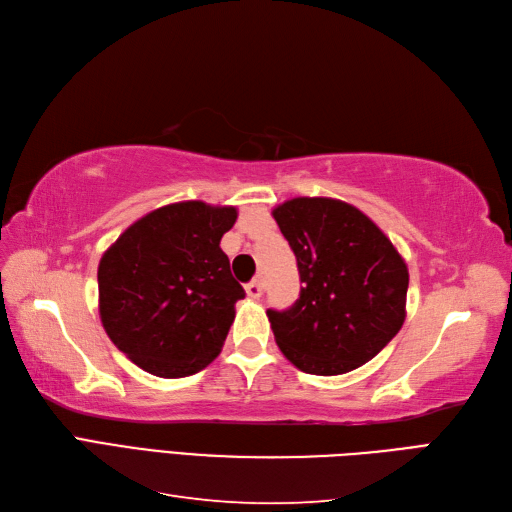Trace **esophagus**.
I'll use <instances>...</instances> for the list:
<instances>
[{
    "label": "esophagus",
    "mask_w": 512,
    "mask_h": 512,
    "mask_svg": "<svg viewBox=\"0 0 512 512\" xmlns=\"http://www.w3.org/2000/svg\"><path fill=\"white\" fill-rule=\"evenodd\" d=\"M262 290H265V284H262L260 277H256V280H252L250 284H245V292H247V297H252V299H258L260 294H262Z\"/></svg>",
    "instance_id": "34e87169"
}]
</instances>
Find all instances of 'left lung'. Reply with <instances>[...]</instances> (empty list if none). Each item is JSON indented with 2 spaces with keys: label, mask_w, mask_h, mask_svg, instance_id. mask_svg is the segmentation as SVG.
Wrapping results in <instances>:
<instances>
[{
  "label": "left lung",
  "mask_w": 512,
  "mask_h": 512,
  "mask_svg": "<svg viewBox=\"0 0 512 512\" xmlns=\"http://www.w3.org/2000/svg\"><path fill=\"white\" fill-rule=\"evenodd\" d=\"M273 218L303 282L292 307L267 309L286 359L314 376L348 374L374 359L406 320L408 267L391 239L337 198H292Z\"/></svg>",
  "instance_id": "left-lung-1"
}]
</instances>
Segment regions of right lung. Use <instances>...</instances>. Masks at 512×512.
Listing matches in <instances>:
<instances>
[{"label":"right lung","mask_w":512,"mask_h":512,"mask_svg":"<svg viewBox=\"0 0 512 512\" xmlns=\"http://www.w3.org/2000/svg\"><path fill=\"white\" fill-rule=\"evenodd\" d=\"M235 222V207L185 200L147 213L104 252L102 327L149 374L185 378L220 354L245 297L220 247Z\"/></svg>","instance_id":"right-lung-1"}]
</instances>
